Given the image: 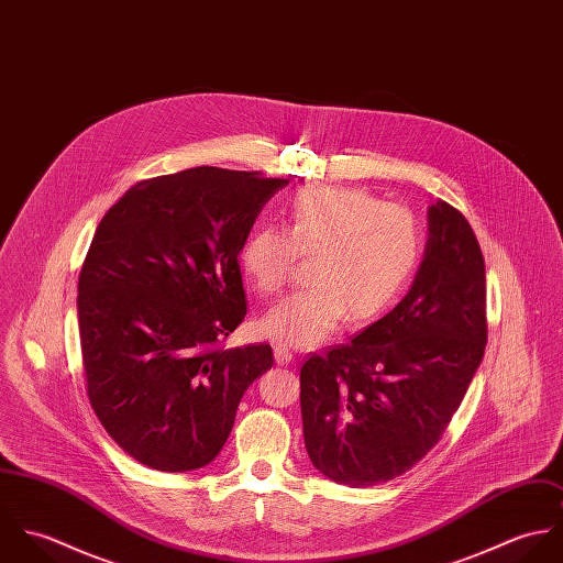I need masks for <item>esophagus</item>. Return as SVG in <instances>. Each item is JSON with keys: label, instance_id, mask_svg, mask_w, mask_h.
Here are the masks:
<instances>
[{"label": "esophagus", "instance_id": "34e87169", "mask_svg": "<svg viewBox=\"0 0 563 563\" xmlns=\"http://www.w3.org/2000/svg\"><path fill=\"white\" fill-rule=\"evenodd\" d=\"M273 353H275V362H277L279 366H284V364H290V362L295 360L292 351H290V349H286V346H279V344L273 349Z\"/></svg>", "mask_w": 563, "mask_h": 563}]
</instances>
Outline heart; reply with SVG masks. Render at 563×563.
Wrapping results in <instances>:
<instances>
[{"instance_id": "obj_1", "label": "heart", "mask_w": 563, "mask_h": 563, "mask_svg": "<svg viewBox=\"0 0 563 563\" xmlns=\"http://www.w3.org/2000/svg\"><path fill=\"white\" fill-rule=\"evenodd\" d=\"M413 214L382 203L362 188L312 186L295 195L286 225L253 232L241 268L257 295L271 297L290 282L299 255L312 257L310 288L273 306L262 333L282 346H317L344 321L384 314L407 286L418 257Z\"/></svg>"}]
</instances>
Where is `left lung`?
I'll list each match as a JSON object with an SVG mask.
<instances>
[{
    "mask_svg": "<svg viewBox=\"0 0 563 563\" xmlns=\"http://www.w3.org/2000/svg\"><path fill=\"white\" fill-rule=\"evenodd\" d=\"M422 264L401 303L301 366L308 455L331 482L368 487L413 468L442 438L487 342L485 262L466 217L429 208Z\"/></svg>",
    "mask_w": 563,
    "mask_h": 563,
    "instance_id": "1",
    "label": "left lung"
}]
</instances>
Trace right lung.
<instances>
[{
	"instance_id": "1",
	"label": "right lung",
	"mask_w": 563,
	"mask_h": 563,
	"mask_svg": "<svg viewBox=\"0 0 563 563\" xmlns=\"http://www.w3.org/2000/svg\"><path fill=\"white\" fill-rule=\"evenodd\" d=\"M290 179L217 166L132 186L101 219L78 279L86 395L136 462L184 473L223 449L271 344L225 349L246 314L239 253Z\"/></svg>"
}]
</instances>
